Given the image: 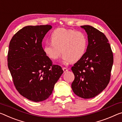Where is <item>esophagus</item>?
I'll use <instances>...</instances> for the list:
<instances>
[{
	"label": "esophagus",
	"instance_id": "obj_1",
	"mask_svg": "<svg viewBox=\"0 0 122 122\" xmlns=\"http://www.w3.org/2000/svg\"><path fill=\"white\" fill-rule=\"evenodd\" d=\"M62 69H63V71H64V73H65V72H66V71H68V69H67V68H66V67H63V68H62Z\"/></svg>",
	"mask_w": 122,
	"mask_h": 122
}]
</instances>
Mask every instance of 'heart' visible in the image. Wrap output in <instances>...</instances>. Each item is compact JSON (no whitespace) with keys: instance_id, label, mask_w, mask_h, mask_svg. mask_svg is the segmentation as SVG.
I'll return each mask as SVG.
<instances>
[{"instance_id":"b5f03b06","label":"heart","mask_w":122,"mask_h":122,"mask_svg":"<svg viewBox=\"0 0 122 122\" xmlns=\"http://www.w3.org/2000/svg\"><path fill=\"white\" fill-rule=\"evenodd\" d=\"M51 42L46 43L43 51L52 60H56L62 53L65 63L77 62L86 53L88 41L86 35L81 31L59 28L52 32Z\"/></svg>"}]
</instances>
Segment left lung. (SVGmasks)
Masks as SVG:
<instances>
[{"mask_svg": "<svg viewBox=\"0 0 122 122\" xmlns=\"http://www.w3.org/2000/svg\"><path fill=\"white\" fill-rule=\"evenodd\" d=\"M87 34L88 44L84 56L71 67L74 93L84 99L99 94L109 84L113 63L109 41L103 32L90 25L81 26Z\"/></svg>", "mask_w": 122, "mask_h": 122, "instance_id": "1", "label": "left lung"}]
</instances>
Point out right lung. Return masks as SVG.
<instances>
[{"mask_svg":"<svg viewBox=\"0 0 122 122\" xmlns=\"http://www.w3.org/2000/svg\"><path fill=\"white\" fill-rule=\"evenodd\" d=\"M50 25L26 26L14 35L9 44L8 68L15 87L35 102L47 99L63 71L43 51L42 42Z\"/></svg>","mask_w":122,"mask_h":122,"instance_id":"1","label":"right lung"}]
</instances>
